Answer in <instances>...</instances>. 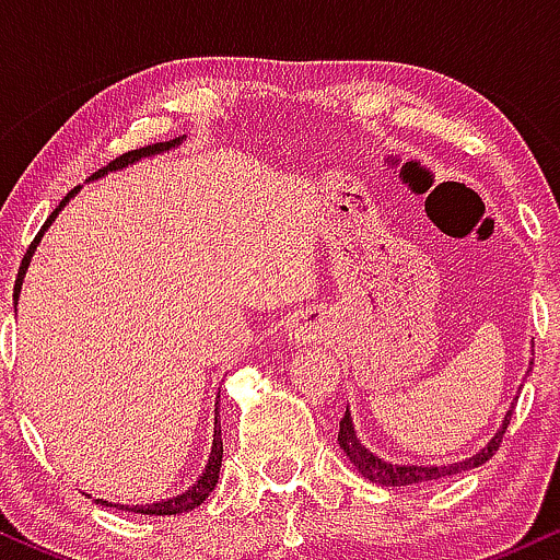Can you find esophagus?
Here are the masks:
<instances>
[{"instance_id": "1", "label": "esophagus", "mask_w": 560, "mask_h": 560, "mask_svg": "<svg viewBox=\"0 0 560 560\" xmlns=\"http://www.w3.org/2000/svg\"><path fill=\"white\" fill-rule=\"evenodd\" d=\"M320 331H324V316L320 313H300L298 318L292 320V326H289V339L298 345H305L311 342V339H318Z\"/></svg>"}]
</instances>
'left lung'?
<instances>
[{
	"label": "left lung",
	"mask_w": 560,
	"mask_h": 560,
	"mask_svg": "<svg viewBox=\"0 0 560 560\" xmlns=\"http://www.w3.org/2000/svg\"><path fill=\"white\" fill-rule=\"evenodd\" d=\"M529 371H532V361H529V369H526V374H529ZM511 413H513V402H511V408L505 410V419H503V423H500L498 432H494L492 440L487 442L479 453L468 455V458H464V460H455V464H442V466L397 464V460H387V458H382V455L371 453V450L363 445L361 436H358V432H355V423H352L350 408L345 410V419L339 421L337 442H339V447L345 450L347 458H350V464L355 466L365 479L374 481V485H382V487L427 485V481L455 477V474L471 471V468H479L481 464H487V460L494 455V450L500 447V440H503L508 421H511Z\"/></svg>",
	"instance_id": "obj_1"
}]
</instances>
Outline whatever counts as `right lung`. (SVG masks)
<instances>
[{
	"label": "right lung",
	"mask_w": 560,
	"mask_h": 560,
	"mask_svg": "<svg viewBox=\"0 0 560 560\" xmlns=\"http://www.w3.org/2000/svg\"><path fill=\"white\" fill-rule=\"evenodd\" d=\"M184 139H186V137H178V139H173V141H160V144H150V147H141V150H131V152H126V155H120L118 160H113V163L107 165V168L96 171L94 176L89 178V182H94V178H102V176H105V173L124 171V168H128V165L139 163V160H144V158H155V155H163V152H168V150H176V147H182V141H184ZM79 191H81V186H75V189L70 191V195H68L66 199H62L60 205H57L55 213L47 218V223H44L42 231H38L36 240L31 242L28 253L23 255L21 271H18V279H15V294H12V300H15V311H18V298H21V289H23L25 271H28L31 258H34V253H36L38 242H42L44 231H47L49 226H52V221H55L57 215H60V210L66 208V205L70 202V199H73L75 195H79ZM218 400H221V392H218V397H215V427H213V447H210V458H208V464H205L202 474H199V479L195 481V485L189 487V490H184L182 494H173V498L155 500V503H147V505H120V503H107V500H96V503H100V505H107V508H115V511L144 513V516H176V513H186V511H191V508L202 505V503H205V498H208V494L215 490V485H218V474H221L223 440H221V419H218V410H221V405H218Z\"/></svg>",
	"instance_id": "obj_1"
}]
</instances>
